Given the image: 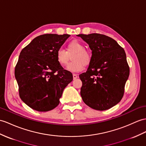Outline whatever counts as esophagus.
<instances>
[{
  "label": "esophagus",
  "instance_id": "34e87169",
  "mask_svg": "<svg viewBox=\"0 0 146 146\" xmlns=\"http://www.w3.org/2000/svg\"><path fill=\"white\" fill-rule=\"evenodd\" d=\"M77 77H78V76L77 75V74H73V79H76Z\"/></svg>",
  "mask_w": 146,
  "mask_h": 146
}]
</instances>
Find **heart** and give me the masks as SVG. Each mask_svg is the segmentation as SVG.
<instances>
[{"label": "heart", "instance_id": "heart-1", "mask_svg": "<svg viewBox=\"0 0 146 146\" xmlns=\"http://www.w3.org/2000/svg\"><path fill=\"white\" fill-rule=\"evenodd\" d=\"M72 56L73 61L67 66V69L71 72H77L84 69L85 64H88L91 61L92 55L89 51L85 49L82 42L78 40H72L67 46V51L60 48L56 52L57 62L61 66L67 64L69 56Z\"/></svg>", "mask_w": 146, "mask_h": 146}]
</instances>
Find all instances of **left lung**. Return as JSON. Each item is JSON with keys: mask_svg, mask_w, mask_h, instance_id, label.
Here are the masks:
<instances>
[{"mask_svg": "<svg viewBox=\"0 0 146 146\" xmlns=\"http://www.w3.org/2000/svg\"><path fill=\"white\" fill-rule=\"evenodd\" d=\"M89 45L92 59L86 72L79 75L82 82L80 95L85 104L104 111L121 100L129 75L124 49L115 40L104 35H77Z\"/></svg>", "mask_w": 146, "mask_h": 146, "instance_id": "8db88e82", "label": "left lung"}]
</instances>
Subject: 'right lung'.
<instances>
[{
  "instance_id": "add662e5",
  "label": "right lung",
  "mask_w": 146,
  "mask_h": 146,
  "mask_svg": "<svg viewBox=\"0 0 146 146\" xmlns=\"http://www.w3.org/2000/svg\"><path fill=\"white\" fill-rule=\"evenodd\" d=\"M69 35L45 34L34 38L21 51L15 77L22 100L38 111H48L59 104L72 74L57 62L56 54Z\"/></svg>"
}]
</instances>
